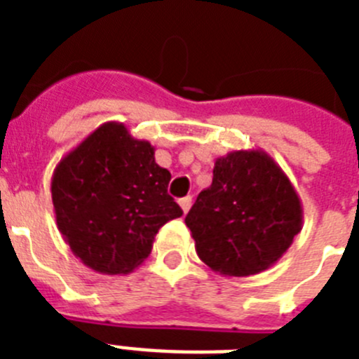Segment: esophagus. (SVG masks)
Segmentation results:
<instances>
[{
  "mask_svg": "<svg viewBox=\"0 0 359 359\" xmlns=\"http://www.w3.org/2000/svg\"><path fill=\"white\" fill-rule=\"evenodd\" d=\"M177 203H180V207H182L183 214H187L190 208V205H192V196H185V198L177 199Z\"/></svg>",
  "mask_w": 359,
  "mask_h": 359,
  "instance_id": "34e87169",
  "label": "esophagus"
}]
</instances>
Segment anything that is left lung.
<instances>
[{"label":"left lung","instance_id":"8db88e82","mask_svg":"<svg viewBox=\"0 0 359 359\" xmlns=\"http://www.w3.org/2000/svg\"><path fill=\"white\" fill-rule=\"evenodd\" d=\"M196 252L212 271L250 277L271 268L302 230L297 189L262 149L219 156L208 189L185 217Z\"/></svg>","mask_w":359,"mask_h":359}]
</instances>
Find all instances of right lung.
I'll return each instance as SVG.
<instances>
[{
    "instance_id": "obj_1",
    "label": "right lung",
    "mask_w": 359,
    "mask_h": 359,
    "mask_svg": "<svg viewBox=\"0 0 359 359\" xmlns=\"http://www.w3.org/2000/svg\"><path fill=\"white\" fill-rule=\"evenodd\" d=\"M170 172L154 147L122 122H106L55 165L52 201L62 239L82 264L128 275L149 257L158 230L183 212L167 194Z\"/></svg>"
}]
</instances>
